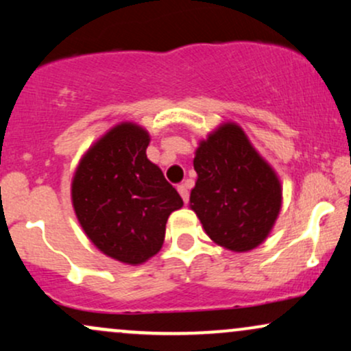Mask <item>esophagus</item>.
I'll return each instance as SVG.
<instances>
[{
	"mask_svg": "<svg viewBox=\"0 0 351 351\" xmlns=\"http://www.w3.org/2000/svg\"><path fill=\"white\" fill-rule=\"evenodd\" d=\"M178 193H180L181 198H183L184 203H188V201H189V191H188V188L184 186V184H180V186H178Z\"/></svg>",
	"mask_w": 351,
	"mask_h": 351,
	"instance_id": "1",
	"label": "esophagus"
}]
</instances>
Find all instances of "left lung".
Returning <instances> with one entry per match:
<instances>
[{
  "mask_svg": "<svg viewBox=\"0 0 351 351\" xmlns=\"http://www.w3.org/2000/svg\"><path fill=\"white\" fill-rule=\"evenodd\" d=\"M189 203L206 234L229 251L244 252L267 237L282 203L280 183L234 123L201 142Z\"/></svg>",
  "mask_w": 351,
  "mask_h": 351,
  "instance_id": "8db88e82",
  "label": "left lung"
}]
</instances>
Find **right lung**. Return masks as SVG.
Returning <instances> with one entry per match:
<instances>
[{"mask_svg": "<svg viewBox=\"0 0 351 351\" xmlns=\"http://www.w3.org/2000/svg\"><path fill=\"white\" fill-rule=\"evenodd\" d=\"M148 134L122 123L80 162L72 203L88 239L112 259L142 264L162 249L168 216L183 199L147 158Z\"/></svg>", "mask_w": 351, "mask_h": 351, "instance_id": "1", "label": "right lung"}]
</instances>
